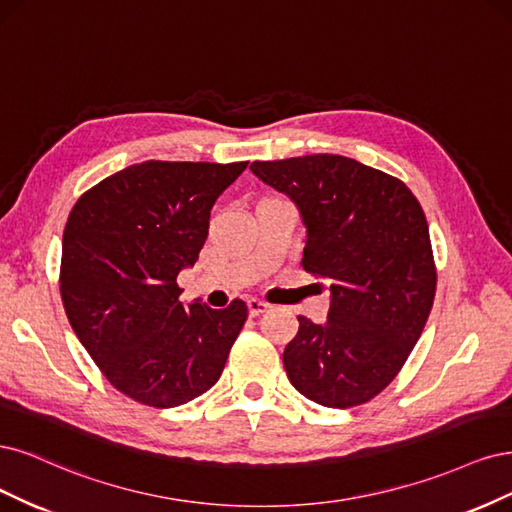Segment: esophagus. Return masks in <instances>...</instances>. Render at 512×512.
I'll use <instances>...</instances> for the list:
<instances>
[{
	"mask_svg": "<svg viewBox=\"0 0 512 512\" xmlns=\"http://www.w3.org/2000/svg\"><path fill=\"white\" fill-rule=\"evenodd\" d=\"M246 306H249V312H251V317H259L261 312H268L272 306L268 304V302H263V300H257V298H251L249 302H246Z\"/></svg>",
	"mask_w": 512,
	"mask_h": 512,
	"instance_id": "34e87169",
	"label": "esophagus"
}]
</instances>
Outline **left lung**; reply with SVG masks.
Instances as JSON below:
<instances>
[{"label":"left lung","instance_id":"1","mask_svg":"<svg viewBox=\"0 0 512 512\" xmlns=\"http://www.w3.org/2000/svg\"><path fill=\"white\" fill-rule=\"evenodd\" d=\"M251 172L298 208L302 266L329 280L327 321L298 317L285 346L291 385L329 408L372 400L404 366L434 304L421 204L402 180L340 155L253 161Z\"/></svg>","mask_w":512,"mask_h":512}]
</instances>
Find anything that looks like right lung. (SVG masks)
<instances>
[{
	"mask_svg": "<svg viewBox=\"0 0 512 512\" xmlns=\"http://www.w3.org/2000/svg\"><path fill=\"white\" fill-rule=\"evenodd\" d=\"M246 163L142 161L104 178L63 232L61 298L72 329L108 381L146 406L206 393L249 315L242 300L183 304L176 276L193 268L217 197Z\"/></svg>",
	"mask_w": 512,
	"mask_h": 512,
	"instance_id": "1",
	"label": "right lung"
}]
</instances>
